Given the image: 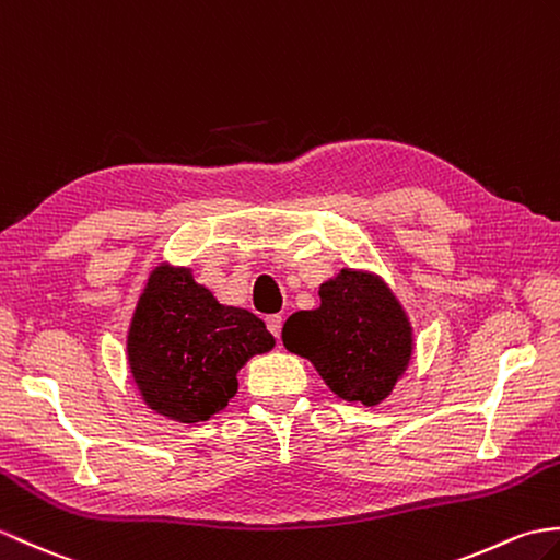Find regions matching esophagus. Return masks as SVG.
Returning <instances> with one entry per match:
<instances>
[{
    "mask_svg": "<svg viewBox=\"0 0 560 560\" xmlns=\"http://www.w3.org/2000/svg\"><path fill=\"white\" fill-rule=\"evenodd\" d=\"M281 327H283V317L281 315H269L267 317V329L271 331V336H275V339H279V336H281Z\"/></svg>",
    "mask_w": 560,
    "mask_h": 560,
    "instance_id": "34e87169",
    "label": "esophagus"
}]
</instances>
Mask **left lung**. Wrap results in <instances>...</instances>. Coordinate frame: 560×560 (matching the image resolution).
Here are the masks:
<instances>
[{
    "label": "left lung",
    "instance_id": "obj_1",
    "mask_svg": "<svg viewBox=\"0 0 560 560\" xmlns=\"http://www.w3.org/2000/svg\"><path fill=\"white\" fill-rule=\"evenodd\" d=\"M319 301L285 319L283 346L307 358L339 398L380 406L410 365L408 312L382 277L350 267L319 285Z\"/></svg>",
    "mask_w": 560,
    "mask_h": 560
}]
</instances>
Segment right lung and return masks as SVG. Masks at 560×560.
I'll use <instances>...</instances> for the list:
<instances>
[{"mask_svg": "<svg viewBox=\"0 0 560 560\" xmlns=\"http://www.w3.org/2000/svg\"><path fill=\"white\" fill-rule=\"evenodd\" d=\"M275 343L262 319L221 305L192 279L190 267L162 262L138 298L126 360L150 410L195 424L229 406L238 392L241 368Z\"/></svg>", "mask_w": 560, "mask_h": 560, "instance_id": "add662e5", "label": "right lung"}]
</instances>
